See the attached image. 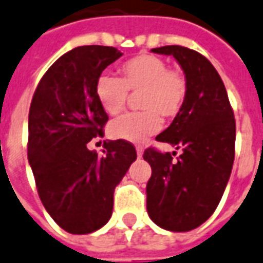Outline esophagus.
I'll use <instances>...</instances> for the list:
<instances>
[{"mask_svg": "<svg viewBox=\"0 0 263 263\" xmlns=\"http://www.w3.org/2000/svg\"><path fill=\"white\" fill-rule=\"evenodd\" d=\"M137 155L138 157L143 156V149H142V146H137Z\"/></svg>", "mask_w": 263, "mask_h": 263, "instance_id": "obj_1", "label": "esophagus"}]
</instances>
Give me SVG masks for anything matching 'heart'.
<instances>
[{
	"label": "heart",
	"instance_id": "1",
	"mask_svg": "<svg viewBox=\"0 0 263 263\" xmlns=\"http://www.w3.org/2000/svg\"><path fill=\"white\" fill-rule=\"evenodd\" d=\"M121 78L102 73L95 83L97 102L107 114L116 116L125 108L128 92L141 93L139 107L143 111L118 117L110 124L112 138L142 143L160 131L161 117L176 118L184 107L188 85L184 75L170 69L167 62L156 55L141 54L120 67Z\"/></svg>",
	"mask_w": 263,
	"mask_h": 263
}]
</instances>
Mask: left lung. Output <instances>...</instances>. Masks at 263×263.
<instances>
[{
	"mask_svg": "<svg viewBox=\"0 0 263 263\" xmlns=\"http://www.w3.org/2000/svg\"><path fill=\"white\" fill-rule=\"evenodd\" d=\"M152 51L176 58L188 93L180 114L156 137L182 147L180 157L174 161L170 153L153 147L143 153L152 167L146 209L161 229L190 231L213 215L229 182L234 161V112L224 83L208 58L181 46Z\"/></svg>",
	"mask_w": 263,
	"mask_h": 263,
	"instance_id": "1",
	"label": "left lung"
}]
</instances>
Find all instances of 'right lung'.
I'll use <instances>...</instances> for the list:
<instances>
[{
    "label": "right lung",
    "instance_id": "add662e5",
    "mask_svg": "<svg viewBox=\"0 0 263 263\" xmlns=\"http://www.w3.org/2000/svg\"><path fill=\"white\" fill-rule=\"evenodd\" d=\"M121 55L106 46L73 48L48 68L33 95L29 164L46 211L71 234H89L110 220L114 190L137 160L134 145L122 139L104 142L103 156L87 149L108 121L95 83Z\"/></svg>",
    "mask_w": 263,
    "mask_h": 263
}]
</instances>
